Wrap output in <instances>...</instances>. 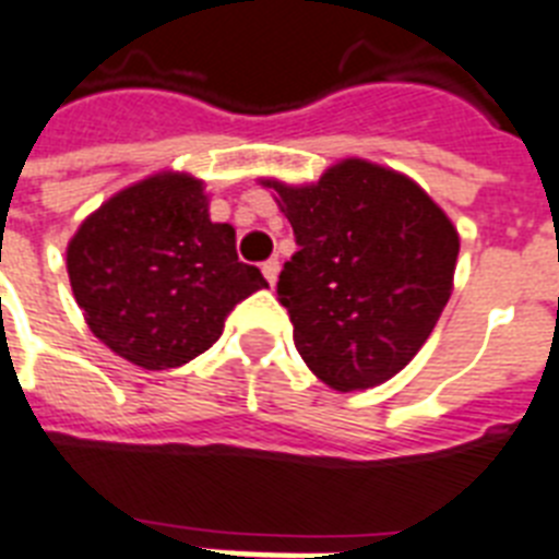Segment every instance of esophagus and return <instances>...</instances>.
Masks as SVG:
<instances>
[{
  "mask_svg": "<svg viewBox=\"0 0 559 559\" xmlns=\"http://www.w3.org/2000/svg\"><path fill=\"white\" fill-rule=\"evenodd\" d=\"M262 274H265L269 285H274L276 276H280V262H276V260H265V262H262Z\"/></svg>",
  "mask_w": 559,
  "mask_h": 559,
  "instance_id": "34e87169",
  "label": "esophagus"
}]
</instances>
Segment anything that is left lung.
I'll return each instance as SVG.
<instances>
[{
  "mask_svg": "<svg viewBox=\"0 0 559 559\" xmlns=\"http://www.w3.org/2000/svg\"><path fill=\"white\" fill-rule=\"evenodd\" d=\"M280 193L297 253L276 299L306 366L336 391L391 380L435 331L451 297L460 237L417 182L362 159Z\"/></svg>",
  "mask_w": 559,
  "mask_h": 559,
  "instance_id": "8db88e82",
  "label": "left lung"
}]
</instances>
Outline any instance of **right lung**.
<instances>
[{
  "label": "right lung",
  "instance_id": "right-lung-1",
  "mask_svg": "<svg viewBox=\"0 0 559 559\" xmlns=\"http://www.w3.org/2000/svg\"><path fill=\"white\" fill-rule=\"evenodd\" d=\"M73 297L99 340L147 371L186 366L219 340L237 302L265 288L211 223L200 179L159 174L124 188L68 246Z\"/></svg>",
  "mask_w": 559,
  "mask_h": 559
}]
</instances>
